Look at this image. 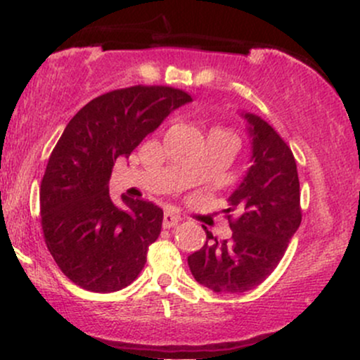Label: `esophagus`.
Segmentation results:
<instances>
[{
	"label": "esophagus",
	"instance_id": "obj_1",
	"mask_svg": "<svg viewBox=\"0 0 360 360\" xmlns=\"http://www.w3.org/2000/svg\"><path fill=\"white\" fill-rule=\"evenodd\" d=\"M179 221H181L179 214L166 213V214H164V218H162V226H164V229H172V226H176Z\"/></svg>",
	"mask_w": 360,
	"mask_h": 360
}]
</instances>
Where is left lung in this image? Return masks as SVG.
Masks as SVG:
<instances>
[{"instance_id":"left-lung-1","label":"left lung","mask_w":360,"mask_h":360,"mask_svg":"<svg viewBox=\"0 0 360 360\" xmlns=\"http://www.w3.org/2000/svg\"><path fill=\"white\" fill-rule=\"evenodd\" d=\"M252 137V164L229 198L232 238L206 243L188 257L194 279L214 292H245L257 288L278 267L301 223L296 160L278 131L257 115L245 113ZM238 211L239 217L229 213Z\"/></svg>"}]
</instances>
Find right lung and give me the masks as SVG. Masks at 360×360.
Here are the masks:
<instances>
[{
  "label": "right lung",
  "mask_w": 360,
  "mask_h": 360,
  "mask_svg": "<svg viewBox=\"0 0 360 360\" xmlns=\"http://www.w3.org/2000/svg\"><path fill=\"white\" fill-rule=\"evenodd\" d=\"M189 101L171 86H130L94 98L68 123L40 184V223L49 252L74 284L113 292L139 278L164 213L127 196L118 208L108 191L111 169Z\"/></svg>",
  "instance_id": "right-lung-1"
}]
</instances>
